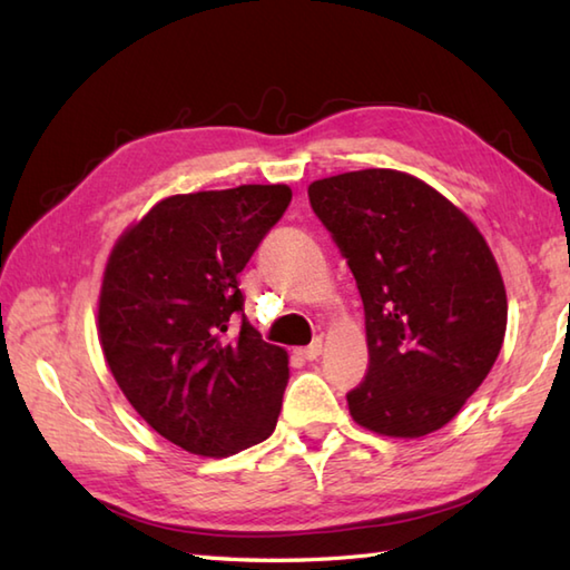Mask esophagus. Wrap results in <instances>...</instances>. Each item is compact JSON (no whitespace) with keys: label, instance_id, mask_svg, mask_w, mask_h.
<instances>
[{"label":"esophagus","instance_id":"esophagus-1","mask_svg":"<svg viewBox=\"0 0 570 570\" xmlns=\"http://www.w3.org/2000/svg\"><path fill=\"white\" fill-rule=\"evenodd\" d=\"M323 353V341H313L308 347H304V350H298V355L304 357V360H308V362H313V360H318V355Z\"/></svg>","mask_w":570,"mask_h":570}]
</instances>
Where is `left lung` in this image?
Masks as SVG:
<instances>
[{
  "label": "left lung",
  "instance_id": "obj_1",
  "mask_svg": "<svg viewBox=\"0 0 570 570\" xmlns=\"http://www.w3.org/2000/svg\"><path fill=\"white\" fill-rule=\"evenodd\" d=\"M308 200L365 306L370 367L347 392L350 414L394 439L439 431L504 341L507 294L485 237L439 190L392 168L313 180Z\"/></svg>",
  "mask_w": 570,
  "mask_h": 570
}]
</instances>
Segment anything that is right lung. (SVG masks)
Instances as JSON below:
<instances>
[{
	"mask_svg": "<svg viewBox=\"0 0 570 570\" xmlns=\"http://www.w3.org/2000/svg\"><path fill=\"white\" fill-rule=\"evenodd\" d=\"M288 203L282 184L171 196L107 259V365L137 414L188 453L233 455L276 429L288 355L249 325L239 272Z\"/></svg>",
	"mask_w": 570,
	"mask_h": 570,
	"instance_id": "1",
	"label": "right lung"
}]
</instances>
